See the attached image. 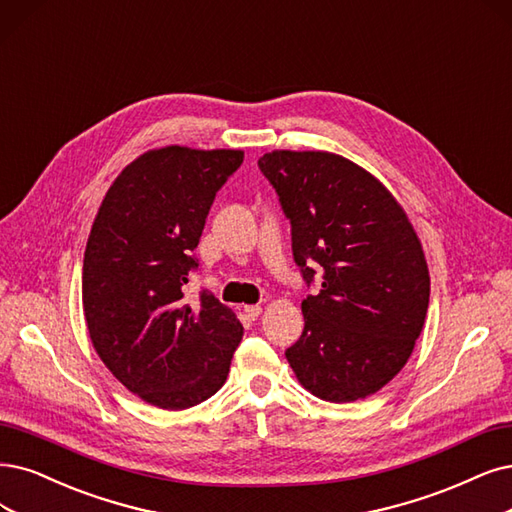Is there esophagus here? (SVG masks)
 I'll return each mask as SVG.
<instances>
[{"label": "esophagus", "instance_id": "obj_1", "mask_svg": "<svg viewBox=\"0 0 512 512\" xmlns=\"http://www.w3.org/2000/svg\"><path fill=\"white\" fill-rule=\"evenodd\" d=\"M244 312H246V316L255 320L261 314V306H244Z\"/></svg>", "mask_w": 512, "mask_h": 512}]
</instances>
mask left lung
I'll return each mask as SVG.
<instances>
[{"instance_id":"1","label":"left lung","mask_w":512,"mask_h":512,"mask_svg":"<svg viewBox=\"0 0 512 512\" xmlns=\"http://www.w3.org/2000/svg\"><path fill=\"white\" fill-rule=\"evenodd\" d=\"M291 221L308 287L304 333L285 356L314 396L350 403L384 388L420 337L430 299L422 244L401 204L371 173L329 151L259 158Z\"/></svg>"}]
</instances>
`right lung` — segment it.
Returning <instances> with one entry per match:
<instances>
[{
  "label": "right lung",
  "mask_w": 512,
  "mask_h": 512,
  "mask_svg": "<svg viewBox=\"0 0 512 512\" xmlns=\"http://www.w3.org/2000/svg\"><path fill=\"white\" fill-rule=\"evenodd\" d=\"M240 149L168 145L130 162L92 223L82 301L105 367L149 405L187 409L213 396L242 339L236 314L208 293L183 301L194 249Z\"/></svg>",
  "instance_id": "right-lung-1"
}]
</instances>
